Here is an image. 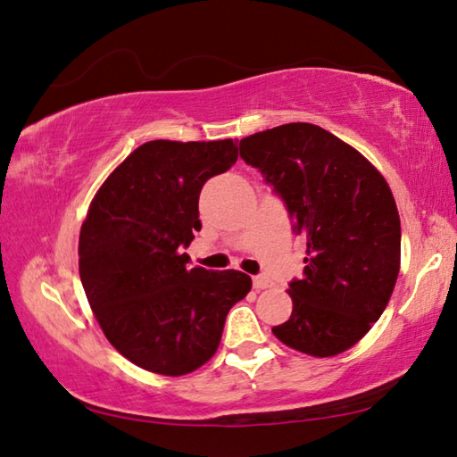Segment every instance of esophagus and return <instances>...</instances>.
<instances>
[{"mask_svg":"<svg viewBox=\"0 0 457 457\" xmlns=\"http://www.w3.org/2000/svg\"><path fill=\"white\" fill-rule=\"evenodd\" d=\"M253 287L257 289V292H260V289H268V287H271V281L265 276H255L253 278Z\"/></svg>","mask_w":457,"mask_h":457,"instance_id":"obj_1","label":"esophagus"}]
</instances>
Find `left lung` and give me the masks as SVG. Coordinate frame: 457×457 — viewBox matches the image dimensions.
<instances>
[{
  "label": "left lung",
  "instance_id": "8db88e82",
  "mask_svg": "<svg viewBox=\"0 0 457 457\" xmlns=\"http://www.w3.org/2000/svg\"><path fill=\"white\" fill-rule=\"evenodd\" d=\"M305 239L294 312L273 336L315 358L350 350L384 313L400 273L402 228L384 176L358 149L313 123H286L239 142Z\"/></svg>",
  "mask_w": 457,
  "mask_h": 457
}]
</instances>
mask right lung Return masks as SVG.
<instances>
[{"label": "right lung", "instance_id": "1", "mask_svg": "<svg viewBox=\"0 0 457 457\" xmlns=\"http://www.w3.org/2000/svg\"><path fill=\"white\" fill-rule=\"evenodd\" d=\"M237 160L234 139L134 149L104 181L79 231V278L105 337L123 358L186 376L218 350L231 305L252 289L242 271L189 268L202 229L200 192Z\"/></svg>", "mask_w": 457, "mask_h": 457}]
</instances>
